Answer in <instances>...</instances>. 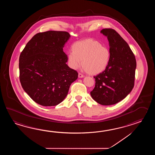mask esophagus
Instances as JSON below:
<instances>
[{"label": "esophagus", "mask_w": 155, "mask_h": 155, "mask_svg": "<svg viewBox=\"0 0 155 155\" xmlns=\"http://www.w3.org/2000/svg\"><path fill=\"white\" fill-rule=\"evenodd\" d=\"M78 76H79V78H84V75H82V74H81V73H79V74H78Z\"/></svg>", "instance_id": "obj_1"}]
</instances>
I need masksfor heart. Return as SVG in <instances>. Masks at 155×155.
Here are the masks:
<instances>
[{"mask_svg":"<svg viewBox=\"0 0 155 155\" xmlns=\"http://www.w3.org/2000/svg\"><path fill=\"white\" fill-rule=\"evenodd\" d=\"M111 58L110 50L102 46L99 41L87 39L77 41L72 46V51L68 54V65L73 69L81 65L90 75H97L104 71L109 65Z\"/></svg>","mask_w":155,"mask_h":155,"instance_id":"b5f03b06","label":"heart"}]
</instances>
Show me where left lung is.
Here are the masks:
<instances>
[{
  "label": "left lung",
  "instance_id": "left-lung-1",
  "mask_svg": "<svg viewBox=\"0 0 155 155\" xmlns=\"http://www.w3.org/2000/svg\"><path fill=\"white\" fill-rule=\"evenodd\" d=\"M100 33L107 36L111 58L109 65L94 78L95 86L90 95L102 105L117 104L129 95L134 86L136 61L128 44L112 29Z\"/></svg>",
  "mask_w": 155,
  "mask_h": 155
}]
</instances>
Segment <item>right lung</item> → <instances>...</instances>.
I'll list each match as a JSON object with an SVG mask.
<instances>
[{
    "label": "right lung",
    "mask_w": 155,
    "mask_h": 155,
    "mask_svg": "<svg viewBox=\"0 0 155 155\" xmlns=\"http://www.w3.org/2000/svg\"><path fill=\"white\" fill-rule=\"evenodd\" d=\"M70 37L66 31H48L33 36L19 57L20 81L24 90L37 104L58 105L66 97L78 73L66 63L63 51Z\"/></svg>",
    "instance_id": "right-lung-1"
}]
</instances>
